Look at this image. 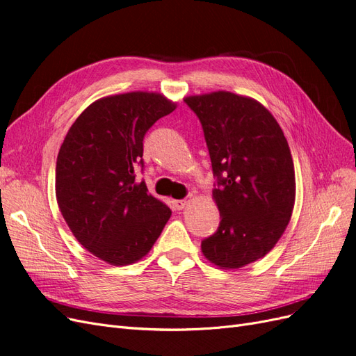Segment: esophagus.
I'll return each instance as SVG.
<instances>
[{"instance_id":"obj_1","label":"esophagus","mask_w":356,"mask_h":356,"mask_svg":"<svg viewBox=\"0 0 356 356\" xmlns=\"http://www.w3.org/2000/svg\"><path fill=\"white\" fill-rule=\"evenodd\" d=\"M174 204H175V208H177L178 211H181V209H184V208L187 207L188 200H187V199H179V200H175Z\"/></svg>"}]
</instances>
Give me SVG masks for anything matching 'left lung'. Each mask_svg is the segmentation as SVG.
I'll use <instances>...</instances> for the list:
<instances>
[{"label": "left lung", "mask_w": 356, "mask_h": 356, "mask_svg": "<svg viewBox=\"0 0 356 356\" xmlns=\"http://www.w3.org/2000/svg\"><path fill=\"white\" fill-rule=\"evenodd\" d=\"M212 163L217 232L202 241L213 264L239 268L264 257L285 232L296 200L293 156L264 106L230 92L188 96Z\"/></svg>", "instance_id": "1"}]
</instances>
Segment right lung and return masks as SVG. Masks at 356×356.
Listing matches in <instances>:
<instances>
[{"label": "right lung", "mask_w": 356, "mask_h": 356, "mask_svg": "<svg viewBox=\"0 0 356 356\" xmlns=\"http://www.w3.org/2000/svg\"><path fill=\"white\" fill-rule=\"evenodd\" d=\"M175 110L163 95L131 92L89 105L74 122L56 161V199L77 241L101 260L126 266L143 258L170 218L148 195L144 136Z\"/></svg>", "instance_id": "1"}]
</instances>
